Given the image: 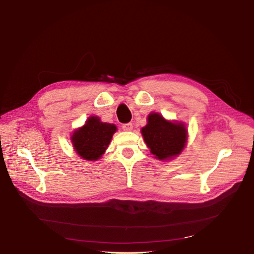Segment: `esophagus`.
Listing matches in <instances>:
<instances>
[{"mask_svg":"<svg viewBox=\"0 0 254 254\" xmlns=\"http://www.w3.org/2000/svg\"><path fill=\"white\" fill-rule=\"evenodd\" d=\"M132 124L131 123H127V124H124L122 126L123 130H125V131H130V130H132Z\"/></svg>","mask_w":254,"mask_h":254,"instance_id":"obj_1","label":"esophagus"}]
</instances>
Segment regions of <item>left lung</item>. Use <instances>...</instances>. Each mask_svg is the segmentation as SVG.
Segmentation results:
<instances>
[{
    "label": "left lung",
    "instance_id": "left-lung-1",
    "mask_svg": "<svg viewBox=\"0 0 254 254\" xmlns=\"http://www.w3.org/2000/svg\"><path fill=\"white\" fill-rule=\"evenodd\" d=\"M187 132L183 124L165 121L159 113L149 114L147 125L142 128L145 143L160 160L179 155L187 143Z\"/></svg>",
    "mask_w": 254,
    "mask_h": 254
}]
</instances>
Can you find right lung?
<instances>
[{
  "mask_svg": "<svg viewBox=\"0 0 254 254\" xmlns=\"http://www.w3.org/2000/svg\"><path fill=\"white\" fill-rule=\"evenodd\" d=\"M115 131L117 127L113 124H107L97 117H91L86 124L73 133L71 140L74 149L82 159L94 161L105 152Z\"/></svg>",
  "mask_w": 254,
  "mask_h": 254,
  "instance_id": "1",
  "label": "right lung"
}]
</instances>
